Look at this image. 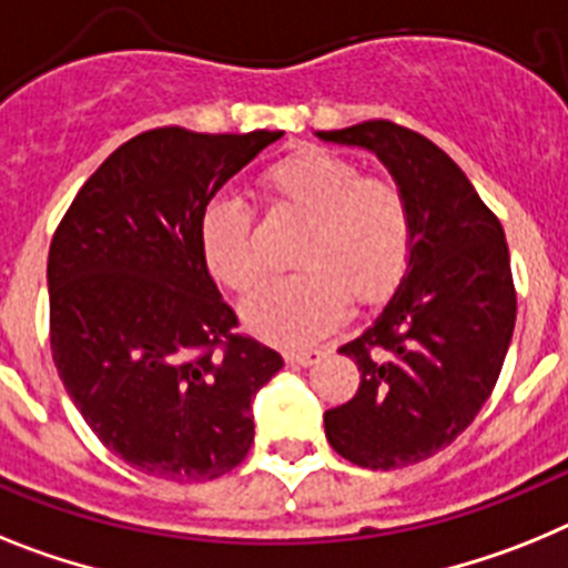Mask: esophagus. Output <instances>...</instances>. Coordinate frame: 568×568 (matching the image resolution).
<instances>
[{
  "label": "esophagus",
  "instance_id": "obj_1",
  "mask_svg": "<svg viewBox=\"0 0 568 568\" xmlns=\"http://www.w3.org/2000/svg\"><path fill=\"white\" fill-rule=\"evenodd\" d=\"M323 348H317V345H308V348H288L285 352V357L291 359V363H297V366H314L320 357H323Z\"/></svg>",
  "mask_w": 568,
  "mask_h": 568
}]
</instances>
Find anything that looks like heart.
Masks as SVG:
<instances>
[{"label": "heart", "mask_w": 568, "mask_h": 568, "mask_svg": "<svg viewBox=\"0 0 568 568\" xmlns=\"http://www.w3.org/2000/svg\"><path fill=\"white\" fill-rule=\"evenodd\" d=\"M274 214L308 223L300 240L303 274L265 285L245 303V320L265 337L303 343L334 328L348 297L368 303L394 285L412 251V209L392 176H368L337 154L303 148L263 176ZM202 254L234 291L265 277V251L248 209L220 196L202 216Z\"/></svg>", "instance_id": "b5f03b06"}]
</instances>
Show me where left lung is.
<instances>
[{
  "label": "left lung",
  "mask_w": 568,
  "mask_h": 568,
  "mask_svg": "<svg viewBox=\"0 0 568 568\" xmlns=\"http://www.w3.org/2000/svg\"><path fill=\"white\" fill-rule=\"evenodd\" d=\"M317 136L377 154L412 209L400 285L339 345L359 388L325 412V437L354 466H412L466 432L500 377L517 317L509 245L457 162L412 128L368 120Z\"/></svg>",
  "instance_id": "8db88e82"
}]
</instances>
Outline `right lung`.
I'll list each match as a JSON object with an SVG mask.
<instances>
[{"mask_svg":"<svg viewBox=\"0 0 568 568\" xmlns=\"http://www.w3.org/2000/svg\"><path fill=\"white\" fill-rule=\"evenodd\" d=\"M280 136L145 131L88 176L51 240L59 377L102 446L145 475L214 480L254 443L251 400L283 357L236 332L202 254V216Z\"/></svg>","mask_w":568,"mask_h":568,"instance_id":"add662e5","label":"right lung"}]
</instances>
